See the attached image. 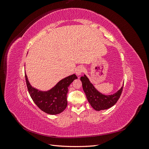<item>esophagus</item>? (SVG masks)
I'll return each mask as SVG.
<instances>
[{
  "mask_svg": "<svg viewBox=\"0 0 149 149\" xmlns=\"http://www.w3.org/2000/svg\"><path fill=\"white\" fill-rule=\"evenodd\" d=\"M84 67H83L81 66H78L77 68L76 69V74L77 76H80L81 74L83 72H84Z\"/></svg>",
  "mask_w": 149,
  "mask_h": 149,
  "instance_id": "esophagus-1",
  "label": "esophagus"
}]
</instances>
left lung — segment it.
Segmentation results:
<instances>
[{"instance_id":"1","label":"left lung","mask_w":149,"mask_h":149,"mask_svg":"<svg viewBox=\"0 0 149 149\" xmlns=\"http://www.w3.org/2000/svg\"><path fill=\"white\" fill-rule=\"evenodd\" d=\"M80 79L82 82L83 91L89 103L94 110L97 111L107 109L113 106L118 101L123 91V86H122L113 94L105 95L97 91L85 74L81 76Z\"/></svg>"}]
</instances>
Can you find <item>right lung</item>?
Returning <instances> with one entry per match:
<instances>
[{
  "instance_id": "obj_1",
  "label": "right lung",
  "mask_w": 149,
  "mask_h": 149,
  "mask_svg": "<svg viewBox=\"0 0 149 149\" xmlns=\"http://www.w3.org/2000/svg\"><path fill=\"white\" fill-rule=\"evenodd\" d=\"M25 74L26 83L30 95L40 109L47 114L56 115L63 111L67 106L68 87L77 76L73 74L62 79L48 91H41L33 87Z\"/></svg>"
}]
</instances>
